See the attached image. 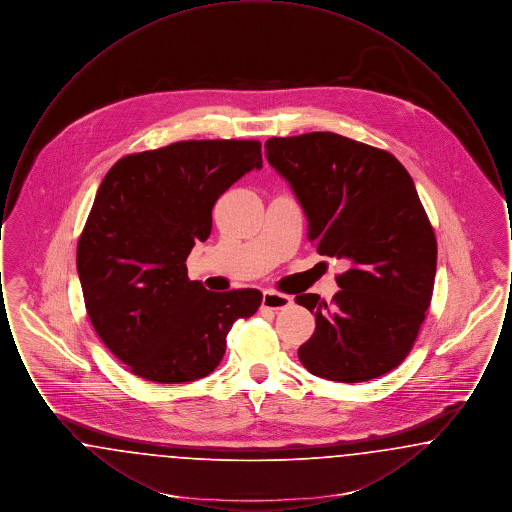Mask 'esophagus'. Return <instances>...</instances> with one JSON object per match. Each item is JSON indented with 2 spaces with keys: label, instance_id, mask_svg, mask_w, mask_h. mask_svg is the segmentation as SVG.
Masks as SVG:
<instances>
[{
  "label": "esophagus",
  "instance_id": "esophagus-1",
  "mask_svg": "<svg viewBox=\"0 0 512 512\" xmlns=\"http://www.w3.org/2000/svg\"><path fill=\"white\" fill-rule=\"evenodd\" d=\"M293 299L290 295H284V293L276 292H265L263 293V303L261 307L268 309V311H282L286 307L292 305Z\"/></svg>",
  "mask_w": 512,
  "mask_h": 512
}]
</instances>
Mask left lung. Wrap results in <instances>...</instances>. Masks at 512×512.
<instances>
[{
	"instance_id": "1",
	"label": "left lung",
	"mask_w": 512,
	"mask_h": 512,
	"mask_svg": "<svg viewBox=\"0 0 512 512\" xmlns=\"http://www.w3.org/2000/svg\"><path fill=\"white\" fill-rule=\"evenodd\" d=\"M268 163L307 215L318 255L343 259L332 303L295 301L317 328L297 355L320 378L357 384L384 376L411 353L430 307L438 242L407 169L386 149L334 132L270 138Z\"/></svg>"
}]
</instances>
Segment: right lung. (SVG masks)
<instances>
[{"label": "right lung", "mask_w": 512, "mask_h": 512, "mask_svg": "<svg viewBox=\"0 0 512 512\" xmlns=\"http://www.w3.org/2000/svg\"><path fill=\"white\" fill-rule=\"evenodd\" d=\"M263 167L257 140H182L128 153L105 174L76 245L90 322L105 347L147 382L182 384L219 366L253 288L207 292L186 259L213 228V205Z\"/></svg>", "instance_id": "add662e5"}]
</instances>
